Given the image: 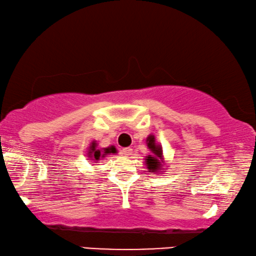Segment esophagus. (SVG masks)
Returning a JSON list of instances; mask_svg holds the SVG:
<instances>
[{"instance_id":"esophagus-1","label":"esophagus","mask_w":256,"mask_h":256,"mask_svg":"<svg viewBox=\"0 0 256 256\" xmlns=\"http://www.w3.org/2000/svg\"><path fill=\"white\" fill-rule=\"evenodd\" d=\"M131 152H132V148H123L120 150V154L122 155H124V156H130L131 155Z\"/></svg>"}]
</instances>
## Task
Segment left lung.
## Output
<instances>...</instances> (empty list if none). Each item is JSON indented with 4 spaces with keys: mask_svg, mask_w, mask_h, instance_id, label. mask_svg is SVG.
Listing matches in <instances>:
<instances>
[{
    "mask_svg": "<svg viewBox=\"0 0 256 256\" xmlns=\"http://www.w3.org/2000/svg\"><path fill=\"white\" fill-rule=\"evenodd\" d=\"M148 147L152 150L154 156H155V157H147L148 168L152 170V172H156L158 170V166H160V160H157V157L162 156V148L160 146H156L155 138L154 136H149Z\"/></svg>",
    "mask_w": 256,
    "mask_h": 256,
    "instance_id": "8db88e82",
    "label": "left lung"
}]
</instances>
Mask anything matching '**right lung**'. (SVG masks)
Returning <instances> with one entry per match:
<instances>
[{"mask_svg":"<svg viewBox=\"0 0 256 256\" xmlns=\"http://www.w3.org/2000/svg\"><path fill=\"white\" fill-rule=\"evenodd\" d=\"M90 149H91V152H90L91 160H98L99 158H100V156H101V152H100V150H96V144H92ZM114 152H116V149L114 148V147H110V148L104 149V155H106V154H114Z\"/></svg>","mask_w":256,"mask_h":256,"instance_id":"obj_1","label":"right lung"}]
</instances>
